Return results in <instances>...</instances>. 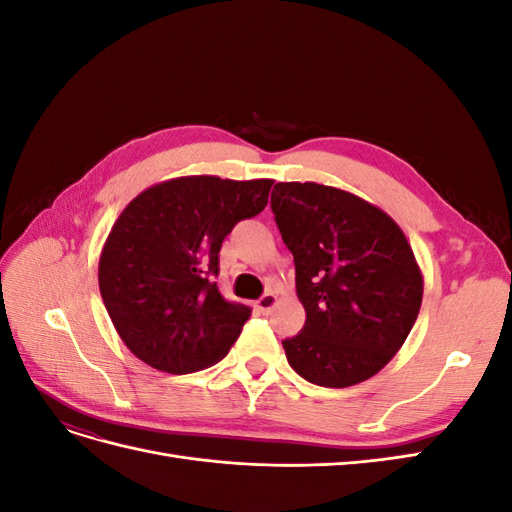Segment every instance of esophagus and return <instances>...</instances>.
I'll return each instance as SVG.
<instances>
[{"label":"esophagus","instance_id":"obj_1","mask_svg":"<svg viewBox=\"0 0 512 512\" xmlns=\"http://www.w3.org/2000/svg\"><path fill=\"white\" fill-rule=\"evenodd\" d=\"M277 305V297L273 292H267V294H262V297L256 301V309L258 312H262V314H271V309Z\"/></svg>","mask_w":512,"mask_h":512}]
</instances>
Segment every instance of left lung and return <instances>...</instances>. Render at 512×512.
Here are the masks:
<instances>
[{"instance_id": "left-lung-1", "label": "left lung", "mask_w": 512, "mask_h": 512, "mask_svg": "<svg viewBox=\"0 0 512 512\" xmlns=\"http://www.w3.org/2000/svg\"><path fill=\"white\" fill-rule=\"evenodd\" d=\"M294 256L305 324L284 339L301 378L329 389L376 376L404 346L423 301V273L404 230L361 196L314 181L271 194Z\"/></svg>"}]
</instances>
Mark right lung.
I'll return each instance as SVG.
<instances>
[{"instance_id": "obj_1", "label": "right lung", "mask_w": 512, "mask_h": 512, "mask_svg": "<svg viewBox=\"0 0 512 512\" xmlns=\"http://www.w3.org/2000/svg\"><path fill=\"white\" fill-rule=\"evenodd\" d=\"M273 179L213 175L151 185L119 213L104 241L98 282L113 327L134 356L166 374L222 361L252 309L228 301L220 247L237 222L269 203Z\"/></svg>"}]
</instances>
